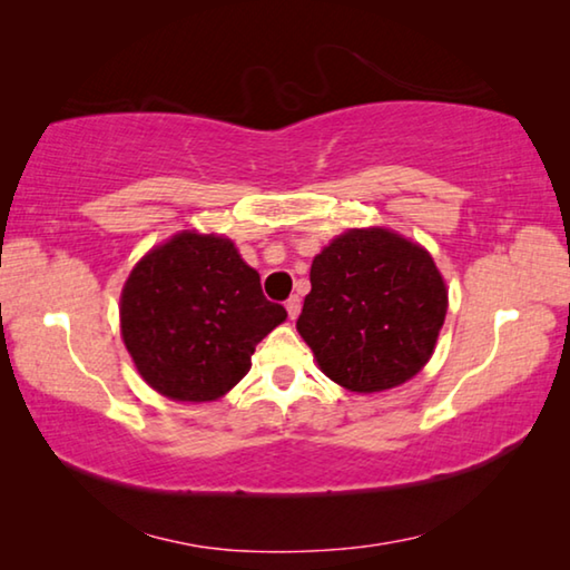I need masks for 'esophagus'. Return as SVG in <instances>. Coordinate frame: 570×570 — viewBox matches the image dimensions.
<instances>
[{
    "mask_svg": "<svg viewBox=\"0 0 570 570\" xmlns=\"http://www.w3.org/2000/svg\"><path fill=\"white\" fill-rule=\"evenodd\" d=\"M286 312H288V320H296L298 312H302V298L298 296H292L286 302Z\"/></svg>",
    "mask_w": 570,
    "mask_h": 570,
    "instance_id": "obj_1",
    "label": "esophagus"
}]
</instances>
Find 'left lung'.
<instances>
[{
	"label": "left lung",
	"instance_id": "1",
	"mask_svg": "<svg viewBox=\"0 0 570 570\" xmlns=\"http://www.w3.org/2000/svg\"><path fill=\"white\" fill-rule=\"evenodd\" d=\"M296 320L326 377L382 392L417 374L435 352L448 288L432 256L390 228H350L312 264Z\"/></svg>",
	"mask_w": 570,
	"mask_h": 570
}]
</instances>
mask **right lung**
<instances>
[{
	"instance_id": "add662e5",
	"label": "right lung",
	"mask_w": 570,
	"mask_h": 570,
	"mask_svg": "<svg viewBox=\"0 0 570 570\" xmlns=\"http://www.w3.org/2000/svg\"><path fill=\"white\" fill-rule=\"evenodd\" d=\"M284 320L234 240L196 230L150 248L120 296V334L140 377L176 402L224 397Z\"/></svg>"
}]
</instances>
